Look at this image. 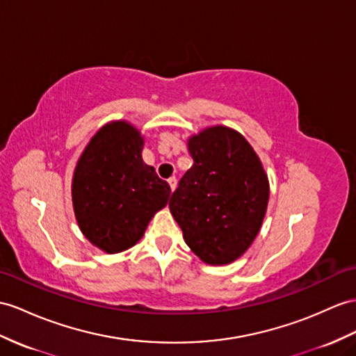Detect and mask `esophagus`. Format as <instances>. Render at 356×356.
<instances>
[{"label": "esophagus", "mask_w": 356, "mask_h": 356, "mask_svg": "<svg viewBox=\"0 0 356 356\" xmlns=\"http://www.w3.org/2000/svg\"><path fill=\"white\" fill-rule=\"evenodd\" d=\"M168 183H169V186H170V190L173 192V190H175V187H177V178H175V177H170V178L168 179Z\"/></svg>", "instance_id": "obj_1"}]
</instances>
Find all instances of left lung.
Instances as JSON below:
<instances>
[{"label":"left lung","instance_id":"obj_1","mask_svg":"<svg viewBox=\"0 0 356 356\" xmlns=\"http://www.w3.org/2000/svg\"><path fill=\"white\" fill-rule=\"evenodd\" d=\"M193 159L169 208L187 246L208 264L245 254L261 228L268 181L246 138L227 127L207 128L188 140Z\"/></svg>","mask_w":356,"mask_h":356}]
</instances>
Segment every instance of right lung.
<instances>
[{
	"mask_svg": "<svg viewBox=\"0 0 356 356\" xmlns=\"http://www.w3.org/2000/svg\"><path fill=\"white\" fill-rule=\"evenodd\" d=\"M143 138L119 120L102 127L78 160L72 202L78 227L95 246L118 254L134 246L170 186L142 160Z\"/></svg>",
	"mask_w": 356,
	"mask_h": 356,
	"instance_id": "add662e5",
	"label": "right lung"
}]
</instances>
